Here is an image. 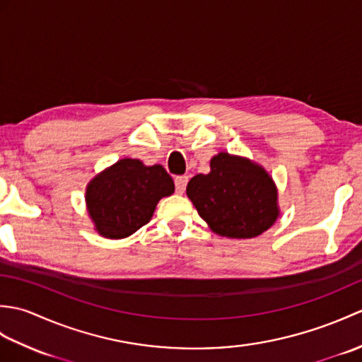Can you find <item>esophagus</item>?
Here are the masks:
<instances>
[{
	"label": "esophagus",
	"instance_id": "obj_1",
	"mask_svg": "<svg viewBox=\"0 0 362 362\" xmlns=\"http://www.w3.org/2000/svg\"><path fill=\"white\" fill-rule=\"evenodd\" d=\"M174 183H175V191L179 194H183V191H185L187 188V183H188V177L187 175H179L175 177L174 179Z\"/></svg>",
	"mask_w": 362,
	"mask_h": 362
}]
</instances>
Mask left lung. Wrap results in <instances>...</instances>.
Here are the masks:
<instances>
[{
    "label": "left lung",
    "instance_id": "8db88e82",
    "mask_svg": "<svg viewBox=\"0 0 362 362\" xmlns=\"http://www.w3.org/2000/svg\"><path fill=\"white\" fill-rule=\"evenodd\" d=\"M209 174L188 182L187 194L214 233L255 238L276 216V188L263 168L250 160L221 152L210 161Z\"/></svg>",
    "mask_w": 362,
    "mask_h": 362
}]
</instances>
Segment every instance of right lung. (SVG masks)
Instances as JSON below:
<instances>
[{
  "label": "right lung",
  "instance_id": "1",
  "mask_svg": "<svg viewBox=\"0 0 362 362\" xmlns=\"http://www.w3.org/2000/svg\"><path fill=\"white\" fill-rule=\"evenodd\" d=\"M173 193L174 182L163 166L124 158L90 182L86 199L98 233L119 240L148 224L160 199Z\"/></svg>",
  "mask_w": 362,
  "mask_h": 362
}]
</instances>
